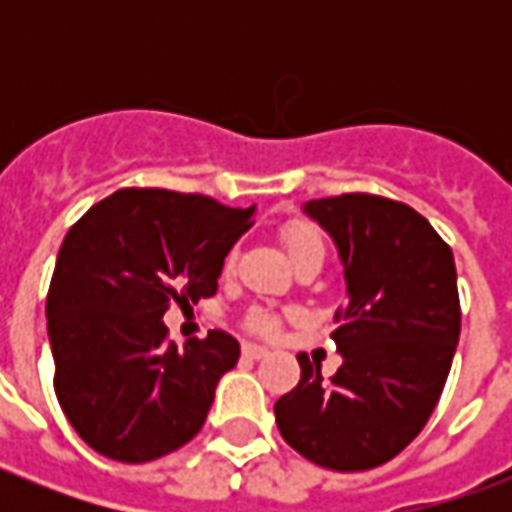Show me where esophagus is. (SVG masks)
<instances>
[{
	"label": "esophagus",
	"instance_id": "1",
	"mask_svg": "<svg viewBox=\"0 0 512 512\" xmlns=\"http://www.w3.org/2000/svg\"><path fill=\"white\" fill-rule=\"evenodd\" d=\"M266 354H268V351H266V348H260V345H252V343L244 345L246 359H263Z\"/></svg>",
	"mask_w": 512,
	"mask_h": 512
}]
</instances>
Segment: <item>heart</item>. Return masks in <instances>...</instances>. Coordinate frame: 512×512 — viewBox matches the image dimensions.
Instances as JSON below:
<instances>
[{
	"label": "heart",
	"instance_id": "obj_1",
	"mask_svg": "<svg viewBox=\"0 0 512 512\" xmlns=\"http://www.w3.org/2000/svg\"><path fill=\"white\" fill-rule=\"evenodd\" d=\"M282 244L288 249L290 260H293V266H299L304 260H312V257H321L326 255V244H323V235L321 230L315 227V224L304 222V219H293L282 227ZM233 266V255L227 257V268ZM246 332L260 334V337H271V334L277 332V318L271 315L268 310H255L246 312L244 318Z\"/></svg>",
	"mask_w": 512,
	"mask_h": 512
}]
</instances>
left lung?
<instances>
[{"mask_svg":"<svg viewBox=\"0 0 512 512\" xmlns=\"http://www.w3.org/2000/svg\"><path fill=\"white\" fill-rule=\"evenodd\" d=\"M332 235L348 301L332 332V378L299 354V384L274 406L282 439L334 472H365L417 439L439 403L461 334L452 249L406 202L340 194L304 205Z\"/></svg>","mask_w":512,"mask_h":512,"instance_id":"1","label":"left lung"}]
</instances>
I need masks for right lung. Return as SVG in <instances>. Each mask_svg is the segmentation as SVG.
Wrapping results in <instances>:
<instances>
[{"mask_svg": "<svg viewBox=\"0 0 512 512\" xmlns=\"http://www.w3.org/2000/svg\"><path fill=\"white\" fill-rule=\"evenodd\" d=\"M252 213L205 194L120 189L68 230L46 296L54 392L95 452L147 463L200 433L241 348L219 329L178 348L161 318L216 293Z\"/></svg>", "mask_w": 512, "mask_h": 512, "instance_id": "obj_1", "label": "right lung"}]
</instances>
